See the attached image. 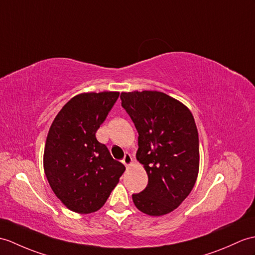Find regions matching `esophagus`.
<instances>
[{
	"instance_id": "obj_1",
	"label": "esophagus",
	"mask_w": 255,
	"mask_h": 255,
	"mask_svg": "<svg viewBox=\"0 0 255 255\" xmlns=\"http://www.w3.org/2000/svg\"><path fill=\"white\" fill-rule=\"evenodd\" d=\"M122 162L124 163V165H125L126 167H129L130 165H131V163H132V156L130 155V153H126L125 156H124V158L122 159Z\"/></svg>"
}]
</instances>
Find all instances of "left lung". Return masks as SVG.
Here are the masks:
<instances>
[{
  "label": "left lung",
  "mask_w": 255,
  "mask_h": 255,
  "mask_svg": "<svg viewBox=\"0 0 255 255\" xmlns=\"http://www.w3.org/2000/svg\"><path fill=\"white\" fill-rule=\"evenodd\" d=\"M122 106L138 131L137 159L149 181L132 194L137 209L151 216L178 208L197 180L199 134L194 118L185 105L158 91L121 94Z\"/></svg>",
  "instance_id": "1"
}]
</instances>
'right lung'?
Returning <instances> with one entry per match:
<instances>
[{
	"label": "right lung",
	"instance_id": "1",
	"mask_svg": "<svg viewBox=\"0 0 255 255\" xmlns=\"http://www.w3.org/2000/svg\"><path fill=\"white\" fill-rule=\"evenodd\" d=\"M120 92L81 93L63 106L46 138L43 165L53 192L69 210H100L125 166L112 157L96 132Z\"/></svg>",
	"mask_w": 255,
	"mask_h": 255
}]
</instances>
